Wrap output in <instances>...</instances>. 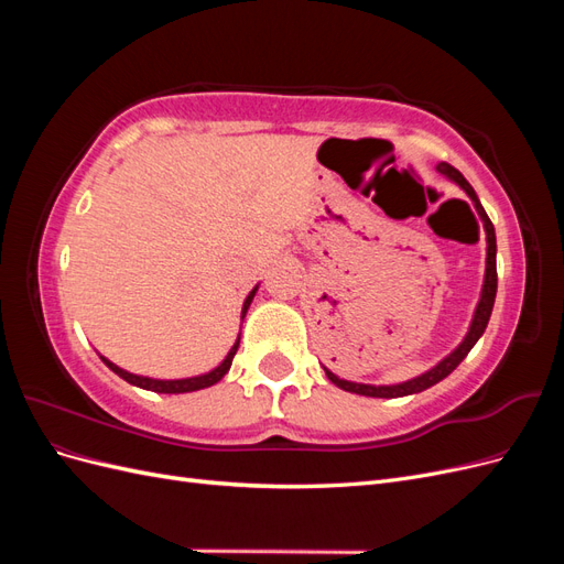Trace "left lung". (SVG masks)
Wrapping results in <instances>:
<instances>
[{
	"instance_id": "obj_1",
	"label": "left lung",
	"mask_w": 564,
	"mask_h": 564,
	"mask_svg": "<svg viewBox=\"0 0 564 564\" xmlns=\"http://www.w3.org/2000/svg\"><path fill=\"white\" fill-rule=\"evenodd\" d=\"M437 172L449 176L452 181H456L464 191L468 193V197L473 199L477 214L482 216L485 220V230H487V272H485V286H482V296H480V303H477V311H475V317H473V324H470V332L468 336L464 338V344H460L449 357H445L437 367H433L431 371L421 373V377L406 381V383H400V386H365V383H350V381H344L334 377V373L329 369L327 371V379L332 383H336L338 388H344L348 392H357V395H367V398H402V395H412V392H421L425 388H431L435 383H440L445 377H449V373L464 362V357L470 352V348L477 344V338H480L487 329V322L491 317V308H494V299H497V235H494V226L491 220L487 216V212L482 209L480 199H477L473 185L464 178V174L458 172V169H454L452 164L442 162L437 164Z\"/></svg>"
}]
</instances>
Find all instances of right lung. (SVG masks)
Returning a JSON list of instances; mask_svg holds the SVG:
<instances>
[{
  "instance_id": "obj_1",
  "label": "right lung",
  "mask_w": 564,
  "mask_h": 564,
  "mask_svg": "<svg viewBox=\"0 0 564 564\" xmlns=\"http://www.w3.org/2000/svg\"><path fill=\"white\" fill-rule=\"evenodd\" d=\"M253 294H256V289L253 292L247 296V301H245V308H242V317L247 315V308H249V303H251V299H253ZM237 346H240V338H237V344L230 348V352H228V357L224 362H220L214 371H209V373H204V377H195V379H181V381H158V379H145V377H135V373H129V371H124V369H119L117 365H112L110 360H106V357H100V360H104L117 377H122L127 383H131V386H139V388H145V390H152V392H193V390H202V388H209V386H214V383H218L220 379L226 377L228 373V369H230V365H232V357H235V352H237Z\"/></svg>"
}]
</instances>
